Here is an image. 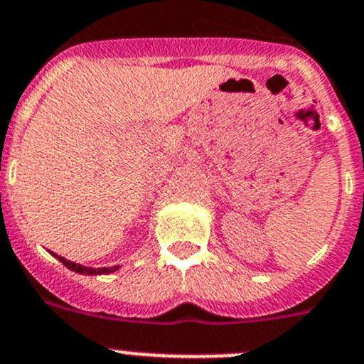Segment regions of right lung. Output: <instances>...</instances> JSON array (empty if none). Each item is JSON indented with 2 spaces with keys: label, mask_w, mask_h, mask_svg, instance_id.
I'll return each instance as SVG.
<instances>
[{
  "label": "right lung",
  "mask_w": 364,
  "mask_h": 364,
  "mask_svg": "<svg viewBox=\"0 0 364 364\" xmlns=\"http://www.w3.org/2000/svg\"><path fill=\"white\" fill-rule=\"evenodd\" d=\"M55 257H57L58 261L65 266V268L73 269V272H76V273H85V275H102V273H112L119 268V266H112V268H89V266H82V264H76V262L68 261V259L60 257V255H55Z\"/></svg>",
  "instance_id": "add662e5"
}]
</instances>
